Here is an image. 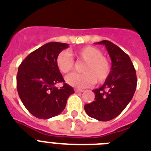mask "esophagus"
Masks as SVG:
<instances>
[{"mask_svg": "<svg viewBox=\"0 0 151 151\" xmlns=\"http://www.w3.org/2000/svg\"><path fill=\"white\" fill-rule=\"evenodd\" d=\"M75 91H76V93H83V89H75Z\"/></svg>", "mask_w": 151, "mask_h": 151, "instance_id": "esophagus-1", "label": "esophagus"}]
</instances>
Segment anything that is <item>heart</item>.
Instances as JSON below:
<instances>
[{
	"instance_id": "heart-1",
	"label": "heart",
	"mask_w": 151,
	"mask_h": 151,
	"mask_svg": "<svg viewBox=\"0 0 151 151\" xmlns=\"http://www.w3.org/2000/svg\"><path fill=\"white\" fill-rule=\"evenodd\" d=\"M77 59L86 62L82 74L72 73L65 77L68 84L76 88H86L96 82L102 83L109 77L111 65L103 52L93 46H86L75 51ZM56 65L62 73H68L74 68V59L69 52L62 51L56 57Z\"/></svg>"
}]
</instances>
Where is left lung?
<instances>
[{"label": "left lung", "instance_id": "8db88e82", "mask_svg": "<svg viewBox=\"0 0 151 151\" xmlns=\"http://www.w3.org/2000/svg\"><path fill=\"white\" fill-rule=\"evenodd\" d=\"M112 61L111 71L104 84L93 90L95 99L86 104L85 111L99 121H109L123 112L132 99L137 88L136 70L127 54L113 42L103 40Z\"/></svg>", "mask_w": 151, "mask_h": 151}]
</instances>
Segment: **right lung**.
<instances>
[{"label": "right lung", "mask_w": 151, "mask_h": 151, "mask_svg": "<svg viewBox=\"0 0 151 151\" xmlns=\"http://www.w3.org/2000/svg\"><path fill=\"white\" fill-rule=\"evenodd\" d=\"M68 44L49 42L30 53L18 67L17 89L24 106L38 119L60 114L74 89L65 83L56 65V57ZM63 82L58 89L55 85Z\"/></svg>", "instance_id": "obj_1"}]
</instances>
